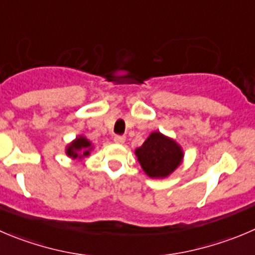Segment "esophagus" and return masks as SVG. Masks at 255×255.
I'll return each instance as SVG.
<instances>
[{"mask_svg":"<svg viewBox=\"0 0 255 255\" xmlns=\"http://www.w3.org/2000/svg\"><path fill=\"white\" fill-rule=\"evenodd\" d=\"M114 141H115L116 144H124V142H125V136H123V135H115V136H114Z\"/></svg>","mask_w":255,"mask_h":255,"instance_id":"1","label":"esophagus"}]
</instances>
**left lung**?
I'll list each match as a JSON object with an SVG mask.
<instances>
[{
  "label": "left lung",
  "mask_w": 255,
  "mask_h": 255,
  "mask_svg": "<svg viewBox=\"0 0 255 255\" xmlns=\"http://www.w3.org/2000/svg\"><path fill=\"white\" fill-rule=\"evenodd\" d=\"M140 165L150 178H165L183 159V151L174 140L155 131L135 151Z\"/></svg>",
  "instance_id": "8db88e82"
}]
</instances>
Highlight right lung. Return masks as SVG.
<instances>
[{
  "label": "right lung",
  "instance_id": "obj_1",
  "mask_svg": "<svg viewBox=\"0 0 255 255\" xmlns=\"http://www.w3.org/2000/svg\"><path fill=\"white\" fill-rule=\"evenodd\" d=\"M90 145L91 144H90L89 140L85 139V137H82V136H80V137H77V139L75 140L71 145H69V146H67L66 154L69 155V156L74 157V159H76V157L87 156V155L90 154ZM79 151H82L83 154H80L78 152Z\"/></svg>",
  "mask_w": 255,
  "mask_h": 255
}]
</instances>
